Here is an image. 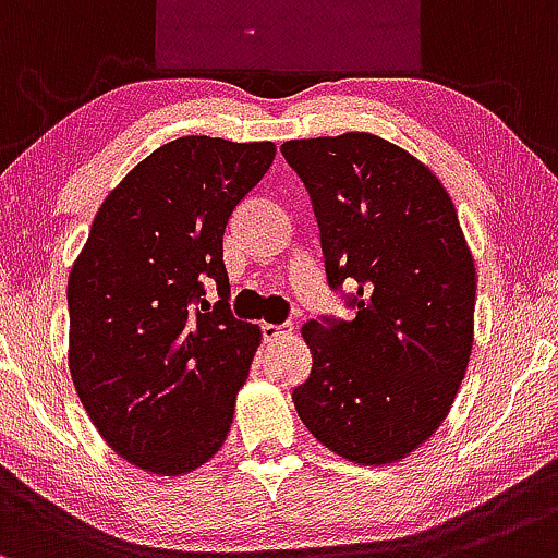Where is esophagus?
Segmentation results:
<instances>
[{"label": "esophagus", "mask_w": 558, "mask_h": 558, "mask_svg": "<svg viewBox=\"0 0 558 558\" xmlns=\"http://www.w3.org/2000/svg\"><path fill=\"white\" fill-rule=\"evenodd\" d=\"M260 331H263V340L277 342L284 335H290L292 327H281V324H260Z\"/></svg>", "instance_id": "esophagus-1"}]
</instances>
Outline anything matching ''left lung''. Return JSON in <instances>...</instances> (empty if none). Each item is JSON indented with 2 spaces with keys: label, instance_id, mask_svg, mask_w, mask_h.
I'll return each mask as SVG.
<instances>
[{
  "label": "left lung",
  "instance_id": "obj_1",
  "mask_svg": "<svg viewBox=\"0 0 558 558\" xmlns=\"http://www.w3.org/2000/svg\"><path fill=\"white\" fill-rule=\"evenodd\" d=\"M311 195L324 268L355 316L303 327L313 366L292 390L318 442L392 464L442 424L474 340V260L446 186L363 131L281 144Z\"/></svg>",
  "mask_w": 558,
  "mask_h": 558
}]
</instances>
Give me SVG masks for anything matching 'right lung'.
Here are the masks:
<instances>
[{"mask_svg":"<svg viewBox=\"0 0 558 558\" xmlns=\"http://www.w3.org/2000/svg\"><path fill=\"white\" fill-rule=\"evenodd\" d=\"M274 155V142L162 144L105 197L73 263V385L105 442L144 472L186 474L227 440L260 329L229 308L223 231Z\"/></svg>","mask_w":558,"mask_h":558,"instance_id":"1","label":"right lung"}]
</instances>
